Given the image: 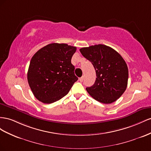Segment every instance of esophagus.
Returning <instances> with one entry per match:
<instances>
[{"mask_svg":"<svg viewBox=\"0 0 151 151\" xmlns=\"http://www.w3.org/2000/svg\"><path fill=\"white\" fill-rule=\"evenodd\" d=\"M79 80H80V81H81H81H83V76H81V78H80Z\"/></svg>","mask_w":151,"mask_h":151,"instance_id":"34e87169","label":"esophagus"}]
</instances>
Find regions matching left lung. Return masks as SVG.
I'll use <instances>...</instances> for the list:
<instances>
[{"label":"left lung","instance_id":"8db88e82","mask_svg":"<svg viewBox=\"0 0 151 151\" xmlns=\"http://www.w3.org/2000/svg\"><path fill=\"white\" fill-rule=\"evenodd\" d=\"M81 54L92 63L96 72L94 84L86 90L96 101L111 104L122 96L127 87V64L118 52L102 44L80 49Z\"/></svg>","mask_w":151,"mask_h":151}]
</instances>
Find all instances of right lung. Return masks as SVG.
Segmentation results:
<instances>
[{
    "mask_svg": "<svg viewBox=\"0 0 151 151\" xmlns=\"http://www.w3.org/2000/svg\"><path fill=\"white\" fill-rule=\"evenodd\" d=\"M76 47L53 43L38 50L33 55L28 71L29 87L38 101L51 104L70 91L78 80L75 66L71 62Z\"/></svg>",
    "mask_w": 151,
    "mask_h": 151,
    "instance_id": "right-lung-1",
    "label": "right lung"
}]
</instances>
